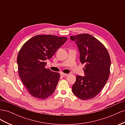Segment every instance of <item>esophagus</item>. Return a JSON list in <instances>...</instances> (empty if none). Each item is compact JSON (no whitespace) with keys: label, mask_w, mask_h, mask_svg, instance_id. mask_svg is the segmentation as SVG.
I'll list each match as a JSON object with an SVG mask.
<instances>
[{"label":"esophagus","mask_w":125,"mask_h":125,"mask_svg":"<svg viewBox=\"0 0 125 125\" xmlns=\"http://www.w3.org/2000/svg\"><path fill=\"white\" fill-rule=\"evenodd\" d=\"M68 75V74H66V73H60V75H61L62 77H65V76H67V75Z\"/></svg>","instance_id":"esophagus-1"}]
</instances>
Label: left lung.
Returning <instances> with one entry per match:
<instances>
[{
  "label": "left lung",
  "mask_w": 125,
  "mask_h": 125,
  "mask_svg": "<svg viewBox=\"0 0 125 125\" xmlns=\"http://www.w3.org/2000/svg\"><path fill=\"white\" fill-rule=\"evenodd\" d=\"M80 52V60L85 63L84 76L77 75L72 91L83 100L91 99L99 94L106 83L110 73L111 58L102 43L89 34L71 36Z\"/></svg>",
  "instance_id": "left-lung-1"
}]
</instances>
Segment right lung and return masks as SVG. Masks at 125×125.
Wrapping results in <instances>:
<instances>
[{"mask_svg": "<svg viewBox=\"0 0 125 125\" xmlns=\"http://www.w3.org/2000/svg\"><path fill=\"white\" fill-rule=\"evenodd\" d=\"M67 40L66 37L38 35L21 47L17 57L18 72L32 96L43 100L54 93L60 73L45 68V61L51 59Z\"/></svg>", "mask_w": 125, "mask_h": 125, "instance_id": "right-lung-1", "label": "right lung"}]
</instances>
